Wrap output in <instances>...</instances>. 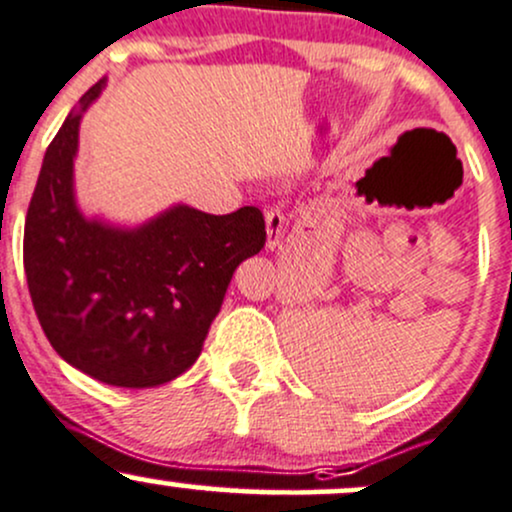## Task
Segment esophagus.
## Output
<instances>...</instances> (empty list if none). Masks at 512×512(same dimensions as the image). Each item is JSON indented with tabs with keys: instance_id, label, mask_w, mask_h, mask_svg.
Wrapping results in <instances>:
<instances>
[{
	"instance_id": "obj_1",
	"label": "esophagus",
	"mask_w": 512,
	"mask_h": 512,
	"mask_svg": "<svg viewBox=\"0 0 512 512\" xmlns=\"http://www.w3.org/2000/svg\"><path fill=\"white\" fill-rule=\"evenodd\" d=\"M286 218L279 209H267L265 211V223H267V247L274 250L279 243H282V235L286 230Z\"/></svg>"
}]
</instances>
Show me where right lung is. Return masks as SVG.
<instances>
[{
    "label": "right lung",
    "mask_w": 512,
    "mask_h": 512,
    "mask_svg": "<svg viewBox=\"0 0 512 512\" xmlns=\"http://www.w3.org/2000/svg\"><path fill=\"white\" fill-rule=\"evenodd\" d=\"M101 82L82 97L97 99ZM80 114L48 145L24 228V269L53 350L92 379L150 389L201 355L235 267L265 247L255 206L211 216L174 206L148 226L87 221L72 196Z\"/></svg>",
    "instance_id": "obj_1"
}]
</instances>
